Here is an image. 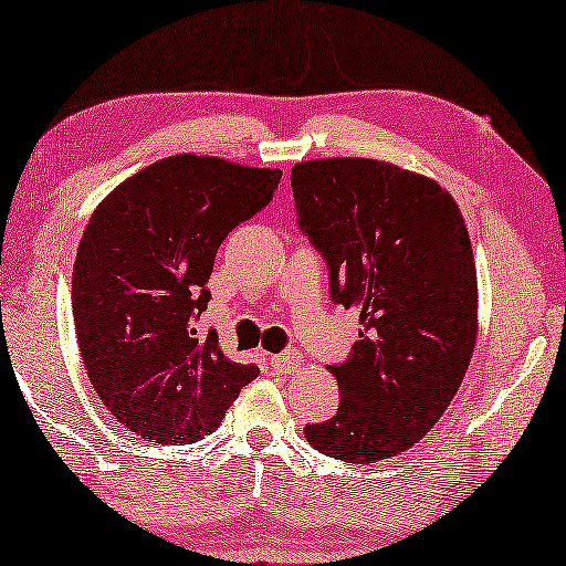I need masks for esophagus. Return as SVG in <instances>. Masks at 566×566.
I'll list each match as a JSON object with an SVG mask.
<instances>
[{
    "mask_svg": "<svg viewBox=\"0 0 566 566\" xmlns=\"http://www.w3.org/2000/svg\"><path fill=\"white\" fill-rule=\"evenodd\" d=\"M268 367H271L277 374H289V371H295V369L301 367V356L293 354V352L268 356Z\"/></svg>",
    "mask_w": 566,
    "mask_h": 566,
    "instance_id": "34e87169",
    "label": "esophagus"
}]
</instances>
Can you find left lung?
<instances>
[{
    "instance_id": "8db88e82",
    "label": "left lung",
    "mask_w": 566,
    "mask_h": 566,
    "mask_svg": "<svg viewBox=\"0 0 566 566\" xmlns=\"http://www.w3.org/2000/svg\"><path fill=\"white\" fill-rule=\"evenodd\" d=\"M291 187L334 303L361 321L349 359L328 367L336 415L303 432L346 463L395 458L448 410L473 356L478 283L463 214L438 181L359 156L295 164Z\"/></svg>"
}]
</instances>
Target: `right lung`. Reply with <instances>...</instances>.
<instances>
[{"label":"right lung","mask_w":566,"mask_h":566,"mask_svg":"<svg viewBox=\"0 0 566 566\" xmlns=\"http://www.w3.org/2000/svg\"><path fill=\"white\" fill-rule=\"evenodd\" d=\"M281 169L169 156L103 199L73 265V318L91 385L149 442H195L222 422L255 364L197 334L217 248L271 202Z\"/></svg>","instance_id":"obj_1"}]
</instances>
